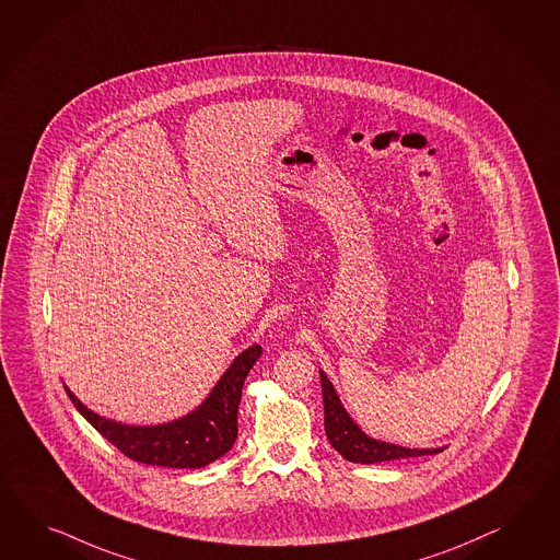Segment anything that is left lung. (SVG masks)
Wrapping results in <instances>:
<instances>
[{
  "label": "left lung",
  "instance_id": "obj_1",
  "mask_svg": "<svg viewBox=\"0 0 560 560\" xmlns=\"http://www.w3.org/2000/svg\"><path fill=\"white\" fill-rule=\"evenodd\" d=\"M319 381H322V395H324L326 435L331 447L338 451L343 459L352 464H381V462H393V459H405V457L435 455L445 450V447L415 450V447L386 443L381 439H372L358 427L354 419L350 417V412L341 405L340 396L324 370H319Z\"/></svg>",
  "mask_w": 560,
  "mask_h": 560
}]
</instances>
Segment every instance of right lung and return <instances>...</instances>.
I'll use <instances>...</instances> for the list:
<instances>
[{"mask_svg":"<svg viewBox=\"0 0 560 560\" xmlns=\"http://www.w3.org/2000/svg\"><path fill=\"white\" fill-rule=\"evenodd\" d=\"M260 358L259 343L248 346L232 360L219 382L196 409L160 424H127L96 415L65 384L74 409L101 435L139 464L200 469L229 453L236 441V412L246 374Z\"/></svg>","mask_w":560,"mask_h":560,"instance_id":"add662e5","label":"right lung"}]
</instances>
